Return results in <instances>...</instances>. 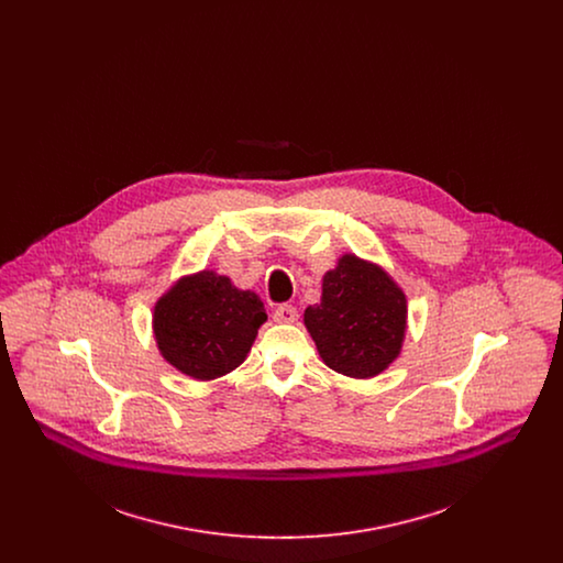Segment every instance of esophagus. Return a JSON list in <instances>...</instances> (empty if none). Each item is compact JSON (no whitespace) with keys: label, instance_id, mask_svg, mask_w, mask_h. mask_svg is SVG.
I'll list each match as a JSON object with an SVG mask.
<instances>
[{"label":"esophagus","instance_id":"obj_1","mask_svg":"<svg viewBox=\"0 0 563 563\" xmlns=\"http://www.w3.org/2000/svg\"><path fill=\"white\" fill-rule=\"evenodd\" d=\"M297 321V310L289 303H283L274 310V322H280V324H289V322Z\"/></svg>","mask_w":563,"mask_h":563}]
</instances>
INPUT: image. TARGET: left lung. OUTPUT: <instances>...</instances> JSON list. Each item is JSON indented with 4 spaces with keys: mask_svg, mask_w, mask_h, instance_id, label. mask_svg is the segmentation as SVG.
<instances>
[{
    "mask_svg": "<svg viewBox=\"0 0 563 563\" xmlns=\"http://www.w3.org/2000/svg\"><path fill=\"white\" fill-rule=\"evenodd\" d=\"M303 324L329 369L369 379L401 354L407 297L379 264L344 253L324 272L321 303L306 308Z\"/></svg>",
    "mask_w": 563,
    "mask_h": 563,
    "instance_id": "8db88e82",
    "label": "left lung"
}]
</instances>
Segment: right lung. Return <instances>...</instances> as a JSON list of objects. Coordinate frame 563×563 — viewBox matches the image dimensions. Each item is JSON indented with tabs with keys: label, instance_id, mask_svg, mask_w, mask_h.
Returning a JSON list of instances; mask_svg holds the SVG:
<instances>
[{
	"label": "right lung",
	"instance_id": "obj_1",
	"mask_svg": "<svg viewBox=\"0 0 563 563\" xmlns=\"http://www.w3.org/2000/svg\"><path fill=\"white\" fill-rule=\"evenodd\" d=\"M266 321L260 295L239 289L213 269H200L177 278L158 297L152 329L168 365L209 382L244 363Z\"/></svg>",
	"mask_w": 563,
	"mask_h": 563
}]
</instances>
